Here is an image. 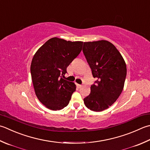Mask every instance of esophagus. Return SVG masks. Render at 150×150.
<instances>
[{"mask_svg": "<svg viewBox=\"0 0 150 150\" xmlns=\"http://www.w3.org/2000/svg\"><path fill=\"white\" fill-rule=\"evenodd\" d=\"M77 86L79 88H80L82 87V85L81 84H77Z\"/></svg>", "mask_w": 150, "mask_h": 150, "instance_id": "obj_1", "label": "esophagus"}]
</instances>
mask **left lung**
<instances>
[{
	"label": "left lung",
	"mask_w": 150,
	"mask_h": 150,
	"mask_svg": "<svg viewBox=\"0 0 150 150\" xmlns=\"http://www.w3.org/2000/svg\"><path fill=\"white\" fill-rule=\"evenodd\" d=\"M83 51L96 79L89 96L84 99V105L91 110L101 112L121 94L127 74L126 64L116 47L107 40L84 42Z\"/></svg>",
	"instance_id": "obj_1"
}]
</instances>
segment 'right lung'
Listing matches in <instances>:
<instances>
[{"label": "right lung", "instance_id": "obj_1", "mask_svg": "<svg viewBox=\"0 0 150 150\" xmlns=\"http://www.w3.org/2000/svg\"><path fill=\"white\" fill-rule=\"evenodd\" d=\"M83 43L52 38L34 55L30 72L35 93L49 109L61 110L69 104L76 85L62 76L66 74L67 66L81 52Z\"/></svg>", "mask_w": 150, "mask_h": 150}]
</instances>
